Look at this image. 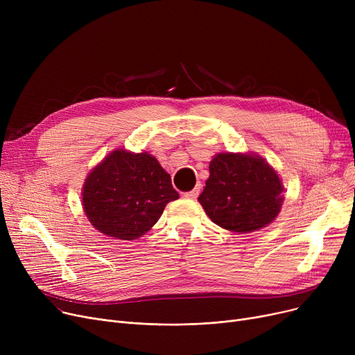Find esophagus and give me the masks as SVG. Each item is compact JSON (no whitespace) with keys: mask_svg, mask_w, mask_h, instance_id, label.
Returning <instances> with one entry per match:
<instances>
[{"mask_svg":"<svg viewBox=\"0 0 355 355\" xmlns=\"http://www.w3.org/2000/svg\"><path fill=\"white\" fill-rule=\"evenodd\" d=\"M200 190H201V185L198 184V185H196V187H194L191 191L185 193L184 196L187 197V198H191V200H194V198H197V197H198V194H200Z\"/></svg>","mask_w":355,"mask_h":355,"instance_id":"1","label":"esophagus"}]
</instances>
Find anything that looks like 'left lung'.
<instances>
[{"label": "left lung", "instance_id": "8db88e82", "mask_svg": "<svg viewBox=\"0 0 355 355\" xmlns=\"http://www.w3.org/2000/svg\"><path fill=\"white\" fill-rule=\"evenodd\" d=\"M282 182L265 159L217 154L198 201L217 226L249 233L272 223L282 207Z\"/></svg>", "mask_w": 355, "mask_h": 355}]
</instances>
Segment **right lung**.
Instances as JSON below:
<instances>
[{
	"label": "right lung",
	"mask_w": 355,
	"mask_h": 355,
	"mask_svg": "<svg viewBox=\"0 0 355 355\" xmlns=\"http://www.w3.org/2000/svg\"><path fill=\"white\" fill-rule=\"evenodd\" d=\"M82 194L93 227L121 240L141 237L158 221L166 202L180 197L157 158L123 149L93 168Z\"/></svg>",
	"instance_id": "add662e5"
}]
</instances>
